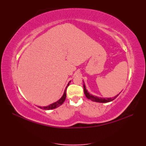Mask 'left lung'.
<instances>
[{
  "mask_svg": "<svg viewBox=\"0 0 146 146\" xmlns=\"http://www.w3.org/2000/svg\"><path fill=\"white\" fill-rule=\"evenodd\" d=\"M83 90H84V93H85V96L86 98L90 99L93 102H100V103H107V102H111L112 100H113L114 99H115L119 95V94L116 95V96H114V98H99V97H97V96H94L93 95H92L91 94H90L89 92H88V90H86V86L85 83L83 84Z\"/></svg>",
  "mask_w": 146,
  "mask_h": 146,
  "instance_id": "left-lung-1",
  "label": "left lung"
}]
</instances>
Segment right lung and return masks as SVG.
<instances>
[{
	"label": "right lung",
	"instance_id": "1",
	"mask_svg": "<svg viewBox=\"0 0 146 146\" xmlns=\"http://www.w3.org/2000/svg\"><path fill=\"white\" fill-rule=\"evenodd\" d=\"M70 82V81L69 82V83L68 84V85L66 86V89L64 90V92L63 93V95L62 96V97L58 100L55 102L49 105L48 106H46V107H38L39 108H40L41 109H43V110H52V109H55L57 107H60V105H62L63 104V102H64L65 99H66V90H67V88L68 86L69 85V83Z\"/></svg>",
	"mask_w": 146,
	"mask_h": 146
}]
</instances>
